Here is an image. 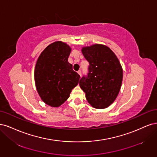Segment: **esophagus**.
<instances>
[{
  "label": "esophagus",
  "instance_id": "esophagus-1",
  "mask_svg": "<svg viewBox=\"0 0 157 157\" xmlns=\"http://www.w3.org/2000/svg\"><path fill=\"white\" fill-rule=\"evenodd\" d=\"M78 73L79 74V75H80V77L82 76V71H81V70H79V71L78 72Z\"/></svg>",
  "mask_w": 157,
  "mask_h": 157
}]
</instances>
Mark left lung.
I'll return each mask as SVG.
<instances>
[{"instance_id":"8db88e82","label":"left lung","mask_w":157,"mask_h":157,"mask_svg":"<svg viewBox=\"0 0 157 157\" xmlns=\"http://www.w3.org/2000/svg\"><path fill=\"white\" fill-rule=\"evenodd\" d=\"M89 63L88 73L79 80V86L93 108H108L117 98L123 80V69L108 47L95 44L82 49Z\"/></svg>"}]
</instances>
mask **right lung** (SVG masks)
I'll return each instance as SVG.
<instances>
[{
	"mask_svg": "<svg viewBox=\"0 0 157 157\" xmlns=\"http://www.w3.org/2000/svg\"><path fill=\"white\" fill-rule=\"evenodd\" d=\"M70 52L67 44L53 42L40 54L35 67L37 91L44 102L52 107L63 104L79 82L80 75L68 62Z\"/></svg>",
	"mask_w": 157,
	"mask_h": 157,
	"instance_id": "obj_1",
	"label": "right lung"
}]
</instances>
